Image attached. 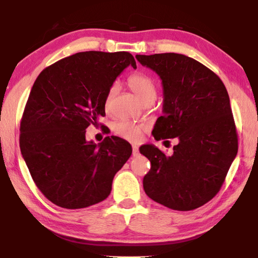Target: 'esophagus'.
<instances>
[{
    "label": "esophagus",
    "instance_id": "obj_1",
    "mask_svg": "<svg viewBox=\"0 0 258 258\" xmlns=\"http://www.w3.org/2000/svg\"><path fill=\"white\" fill-rule=\"evenodd\" d=\"M138 155H139V146L133 145V156H138Z\"/></svg>",
    "mask_w": 258,
    "mask_h": 258
}]
</instances>
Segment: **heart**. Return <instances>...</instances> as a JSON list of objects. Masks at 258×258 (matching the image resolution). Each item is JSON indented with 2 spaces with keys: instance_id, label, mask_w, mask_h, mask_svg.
<instances>
[{
  "instance_id": "1",
  "label": "heart",
  "mask_w": 258,
  "mask_h": 258,
  "mask_svg": "<svg viewBox=\"0 0 258 258\" xmlns=\"http://www.w3.org/2000/svg\"><path fill=\"white\" fill-rule=\"evenodd\" d=\"M127 84L130 89L132 90L135 95L138 96L142 102H146L149 100H155L156 97V84L155 82L151 79L149 75L142 72H135L131 74L127 79ZM118 91V84L114 83L109 87L105 101H104V106L106 109H109L112 106V102L114 100L115 95ZM114 132L118 136L128 141H139L143 132V126L135 124L131 120L123 119L119 120L118 123L114 126Z\"/></svg>"
}]
</instances>
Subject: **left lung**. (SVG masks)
Segmentation results:
<instances>
[{
	"label": "left lung",
	"mask_w": 258,
	"mask_h": 258,
	"mask_svg": "<svg viewBox=\"0 0 258 258\" xmlns=\"http://www.w3.org/2000/svg\"><path fill=\"white\" fill-rule=\"evenodd\" d=\"M135 57L162 80L164 115L157 118L153 136L178 140L169 156L154 145L140 147L152 165L144 190L172 210H195L218 193L237 154L226 87L213 71L183 54Z\"/></svg>",
	"instance_id": "1"
}]
</instances>
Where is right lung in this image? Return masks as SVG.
Segmentation results:
<instances>
[{"label":"right lung","mask_w":258,"mask_h":258,"mask_svg":"<svg viewBox=\"0 0 258 258\" xmlns=\"http://www.w3.org/2000/svg\"><path fill=\"white\" fill-rule=\"evenodd\" d=\"M136 62L128 52H80L37 76L21 120V153L48 201L76 210L104 201L113 178L132 154L117 136L86 141V128L105 115L106 93Z\"/></svg>","instance_id":"add662e5"}]
</instances>
